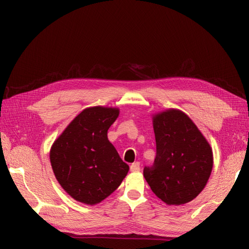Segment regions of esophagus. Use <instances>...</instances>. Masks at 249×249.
<instances>
[{
  "label": "esophagus",
  "instance_id": "esophagus-1",
  "mask_svg": "<svg viewBox=\"0 0 249 249\" xmlns=\"http://www.w3.org/2000/svg\"><path fill=\"white\" fill-rule=\"evenodd\" d=\"M139 170H140V162L139 161L131 163V166H130V171L131 172H138Z\"/></svg>",
  "mask_w": 249,
  "mask_h": 249
}]
</instances>
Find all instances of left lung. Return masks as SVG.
<instances>
[{"label": "left lung", "instance_id": "1", "mask_svg": "<svg viewBox=\"0 0 249 249\" xmlns=\"http://www.w3.org/2000/svg\"><path fill=\"white\" fill-rule=\"evenodd\" d=\"M156 157L143 176L152 192L169 205L187 203L202 192L213 168L209 142L188 116L167 110L153 118Z\"/></svg>", "mask_w": 249, "mask_h": 249}]
</instances>
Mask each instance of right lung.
Returning a JSON list of instances; mask_svg holds the SVG:
<instances>
[{
	"mask_svg": "<svg viewBox=\"0 0 249 249\" xmlns=\"http://www.w3.org/2000/svg\"><path fill=\"white\" fill-rule=\"evenodd\" d=\"M118 116L116 108L84 109L51 147L56 179L79 202L99 203L120 186L129 170L107 137Z\"/></svg>",
	"mask_w": 249,
	"mask_h": 249,
	"instance_id": "right-lung-1",
	"label": "right lung"
}]
</instances>
